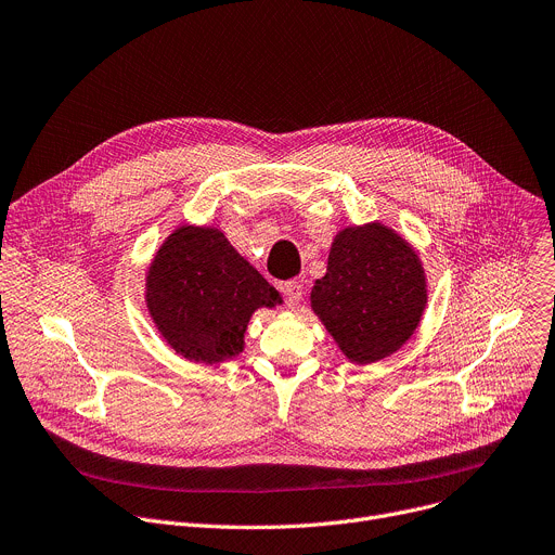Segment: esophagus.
I'll use <instances>...</instances> for the list:
<instances>
[{"label":"esophagus","instance_id":"1","mask_svg":"<svg viewBox=\"0 0 555 555\" xmlns=\"http://www.w3.org/2000/svg\"><path fill=\"white\" fill-rule=\"evenodd\" d=\"M281 292L287 300L289 308H296L300 304V298H304V285H300L298 281H287L281 285Z\"/></svg>","mask_w":555,"mask_h":555}]
</instances>
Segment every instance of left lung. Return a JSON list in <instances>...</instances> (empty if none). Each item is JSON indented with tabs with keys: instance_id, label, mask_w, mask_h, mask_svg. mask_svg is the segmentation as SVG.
<instances>
[{
	"instance_id": "obj_1",
	"label": "left lung",
	"mask_w": 555,
	"mask_h": 555,
	"mask_svg": "<svg viewBox=\"0 0 555 555\" xmlns=\"http://www.w3.org/2000/svg\"><path fill=\"white\" fill-rule=\"evenodd\" d=\"M310 304L349 363L391 357L416 332L427 306V276L416 249L374 221L334 236L327 272Z\"/></svg>"
}]
</instances>
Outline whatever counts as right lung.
<instances>
[{
    "instance_id": "1",
    "label": "right lung",
    "mask_w": 555,
    "mask_h": 555,
    "mask_svg": "<svg viewBox=\"0 0 555 555\" xmlns=\"http://www.w3.org/2000/svg\"><path fill=\"white\" fill-rule=\"evenodd\" d=\"M281 304V294L212 225H179L145 274L150 319L194 363L238 357L251 314Z\"/></svg>"
}]
</instances>
